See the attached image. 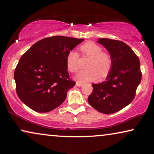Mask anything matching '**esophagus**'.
<instances>
[{
  "mask_svg": "<svg viewBox=\"0 0 154 154\" xmlns=\"http://www.w3.org/2000/svg\"><path fill=\"white\" fill-rule=\"evenodd\" d=\"M83 85V83H81V82H76V85H77V86L80 87V86H82Z\"/></svg>",
  "mask_w": 154,
  "mask_h": 154,
  "instance_id": "esophagus-1",
  "label": "esophagus"
}]
</instances>
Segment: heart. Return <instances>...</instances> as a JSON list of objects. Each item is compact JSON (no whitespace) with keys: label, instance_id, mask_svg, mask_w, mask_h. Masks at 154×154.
I'll return each instance as SVG.
<instances>
[{"label":"heart","instance_id":"1","mask_svg":"<svg viewBox=\"0 0 154 154\" xmlns=\"http://www.w3.org/2000/svg\"><path fill=\"white\" fill-rule=\"evenodd\" d=\"M83 56L90 58L87 64L88 69L80 71L75 76L79 82H90L97 79L99 77L105 78L110 72L113 59L107 52L103 51L101 47L92 41L83 44L79 48ZM66 66L72 72L79 68V55L75 51H70L66 58Z\"/></svg>","mask_w":154,"mask_h":154}]
</instances>
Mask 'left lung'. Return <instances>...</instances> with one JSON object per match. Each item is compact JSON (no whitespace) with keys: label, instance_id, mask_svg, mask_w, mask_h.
Here are the masks:
<instances>
[{"label":"left lung","instance_id":"1","mask_svg":"<svg viewBox=\"0 0 154 154\" xmlns=\"http://www.w3.org/2000/svg\"><path fill=\"white\" fill-rule=\"evenodd\" d=\"M107 49L113 65L106 81L93 83L88 103L104 114L120 111L133 100L141 81L140 61L130 47L121 41L99 38L97 41Z\"/></svg>","mask_w":154,"mask_h":154}]
</instances>
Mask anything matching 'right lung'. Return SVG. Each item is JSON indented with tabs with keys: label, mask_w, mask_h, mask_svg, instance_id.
I'll return each mask as SVG.
<instances>
[{
	"label": "right lung",
	"mask_w": 154,
	"mask_h": 154,
	"mask_svg": "<svg viewBox=\"0 0 154 154\" xmlns=\"http://www.w3.org/2000/svg\"><path fill=\"white\" fill-rule=\"evenodd\" d=\"M84 41L62 36L43 38L21 57L15 69L16 92L32 110L46 113L58 107L75 85L67 71L68 53Z\"/></svg>",
	"instance_id": "add662e5"
}]
</instances>
